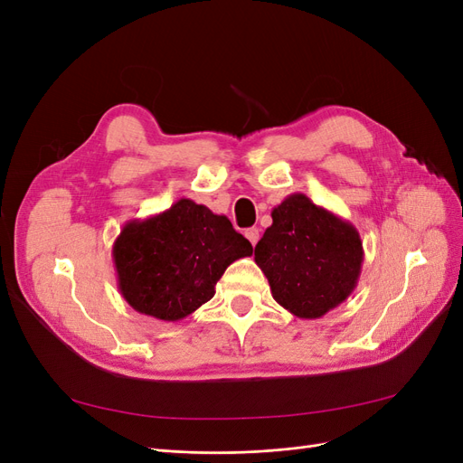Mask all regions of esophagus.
Instances as JSON below:
<instances>
[{
	"mask_svg": "<svg viewBox=\"0 0 463 463\" xmlns=\"http://www.w3.org/2000/svg\"><path fill=\"white\" fill-rule=\"evenodd\" d=\"M245 237L250 241V245L255 247L257 241H259V237H260V232H259V228H249V230L245 232Z\"/></svg>",
	"mask_w": 463,
	"mask_h": 463,
	"instance_id": "obj_1",
	"label": "esophagus"
}]
</instances>
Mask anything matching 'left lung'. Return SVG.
Instances as JSON below:
<instances>
[{"label": "left lung", "mask_w": 463, "mask_h": 463, "mask_svg": "<svg viewBox=\"0 0 463 463\" xmlns=\"http://www.w3.org/2000/svg\"><path fill=\"white\" fill-rule=\"evenodd\" d=\"M255 262L276 303L299 318H320L354 293L363 241L352 222L293 193L272 210Z\"/></svg>", "instance_id": "8db88e82"}]
</instances>
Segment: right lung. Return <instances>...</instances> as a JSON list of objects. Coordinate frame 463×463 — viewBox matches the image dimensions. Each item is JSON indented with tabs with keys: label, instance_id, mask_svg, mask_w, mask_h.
I'll return each instance as SVG.
<instances>
[{
	"label": "right lung",
	"instance_id": "1",
	"mask_svg": "<svg viewBox=\"0 0 463 463\" xmlns=\"http://www.w3.org/2000/svg\"><path fill=\"white\" fill-rule=\"evenodd\" d=\"M250 253L253 247L226 216L191 199L129 220L111 249L123 299L137 313L165 322L213 299L228 266Z\"/></svg>",
	"mask_w": 463,
	"mask_h": 463
}]
</instances>
